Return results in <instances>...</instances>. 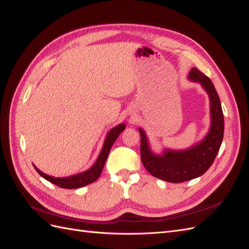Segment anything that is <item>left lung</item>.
<instances>
[{
    "label": "left lung",
    "instance_id": "obj_1",
    "mask_svg": "<svg viewBox=\"0 0 249 249\" xmlns=\"http://www.w3.org/2000/svg\"><path fill=\"white\" fill-rule=\"evenodd\" d=\"M188 77L192 81L201 83L209 95L211 126L207 136L188 150H166L161 155H156L149 147L145 133L138 129L141 133L142 161L144 168L151 175L169 183H183L203 175L213 163L224 135L222 106L213 83L196 68L191 70Z\"/></svg>",
    "mask_w": 249,
    "mask_h": 249
}]
</instances>
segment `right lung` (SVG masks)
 I'll return each instance as SVG.
<instances>
[{
    "instance_id": "add662e5",
    "label": "right lung",
    "mask_w": 249,
    "mask_h": 249,
    "mask_svg": "<svg viewBox=\"0 0 249 249\" xmlns=\"http://www.w3.org/2000/svg\"><path fill=\"white\" fill-rule=\"evenodd\" d=\"M124 129H125V125L124 124H118L117 126H115V128H113L110 132L107 133V138L104 143V148H102L98 159H97L94 166L90 169H89V170H87L86 172L71 175V177H69V178H53V177H51V175H47L42 171H40L35 165L34 167L42 178H44L45 179L51 181V183L54 185L64 188V189H76V188H81L83 186L92 184L100 177L102 169H104L106 160L107 159V155L110 153V150L112 148L113 143L115 142V141H116L120 133Z\"/></svg>"
}]
</instances>
